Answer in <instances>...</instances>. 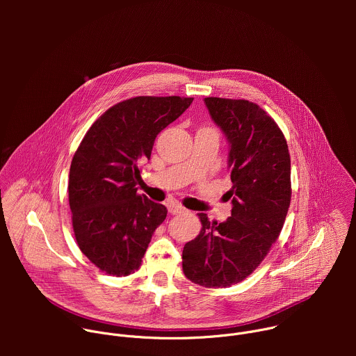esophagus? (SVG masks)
Wrapping results in <instances>:
<instances>
[{"instance_id":"obj_1","label":"esophagus","mask_w":356,"mask_h":356,"mask_svg":"<svg viewBox=\"0 0 356 356\" xmlns=\"http://www.w3.org/2000/svg\"><path fill=\"white\" fill-rule=\"evenodd\" d=\"M186 211H187V210H186L183 206H180L179 202H170V204H169V213L173 214V216L183 214V213H186Z\"/></svg>"}]
</instances>
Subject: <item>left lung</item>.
I'll list each match as a JSON object with an SVG mask.
<instances>
[{"label":"left lung","instance_id":"1","mask_svg":"<svg viewBox=\"0 0 356 356\" xmlns=\"http://www.w3.org/2000/svg\"><path fill=\"white\" fill-rule=\"evenodd\" d=\"M204 104L228 142L231 217L202 228L183 249V272L204 287H228L255 270L276 242L290 206V155L277 124L245 99L207 97Z\"/></svg>","mask_w":356,"mask_h":356}]
</instances>
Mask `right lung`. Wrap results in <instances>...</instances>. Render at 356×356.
I'll use <instances>...</instances> for the list:
<instances>
[{
  "instance_id": "add662e5",
  "label": "right lung",
  "mask_w": 356,
  "mask_h": 356,
  "mask_svg": "<svg viewBox=\"0 0 356 356\" xmlns=\"http://www.w3.org/2000/svg\"><path fill=\"white\" fill-rule=\"evenodd\" d=\"M193 103L180 97H135L115 104L87 131L72 161L69 204L80 250L103 272L127 276L140 266L163 204L139 195V166L158 134Z\"/></svg>"
}]
</instances>
